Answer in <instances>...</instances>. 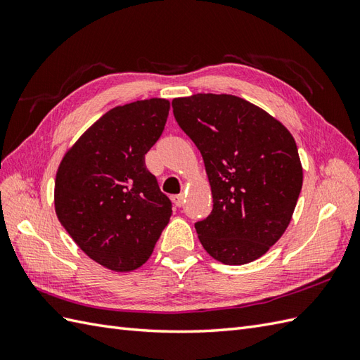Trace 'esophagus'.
<instances>
[{"label": "esophagus", "mask_w": 360, "mask_h": 360, "mask_svg": "<svg viewBox=\"0 0 360 360\" xmlns=\"http://www.w3.org/2000/svg\"><path fill=\"white\" fill-rule=\"evenodd\" d=\"M172 200H173L176 207H182V205H184V195H182V193L174 195V196L172 198Z\"/></svg>", "instance_id": "34e87169"}]
</instances>
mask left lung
<instances>
[{
  "mask_svg": "<svg viewBox=\"0 0 360 360\" xmlns=\"http://www.w3.org/2000/svg\"><path fill=\"white\" fill-rule=\"evenodd\" d=\"M174 119L201 151L212 187L200 241L224 264H246L278 241L292 217L303 172L294 137L278 120L231 94L174 98Z\"/></svg>",
  "mask_w": 360,
  "mask_h": 360,
  "instance_id": "obj_1",
  "label": "left lung"
}]
</instances>
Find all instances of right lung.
Here are the masks:
<instances>
[{
  "label": "right lung",
  "mask_w": 360,
  "mask_h": 360,
  "mask_svg": "<svg viewBox=\"0 0 360 360\" xmlns=\"http://www.w3.org/2000/svg\"><path fill=\"white\" fill-rule=\"evenodd\" d=\"M168 110L165 98L116 106L58 167L53 198L60 223L89 258L111 271L147 262L172 217V201L145 165Z\"/></svg>",
  "instance_id": "obj_1"
}]
</instances>
